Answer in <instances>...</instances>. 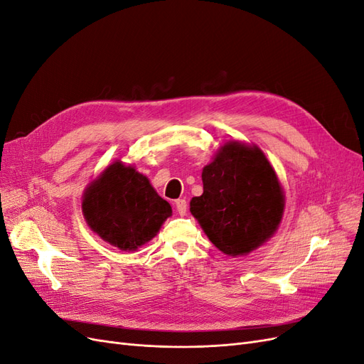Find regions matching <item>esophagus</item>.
I'll return each mask as SVG.
<instances>
[{
    "mask_svg": "<svg viewBox=\"0 0 364 364\" xmlns=\"http://www.w3.org/2000/svg\"><path fill=\"white\" fill-rule=\"evenodd\" d=\"M186 208H188V205H186L185 199L176 200V211L179 213V215H185L186 214Z\"/></svg>",
    "mask_w": 364,
    "mask_h": 364,
    "instance_id": "34e87169",
    "label": "esophagus"
}]
</instances>
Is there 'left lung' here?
I'll return each mask as SVG.
<instances>
[{
    "label": "left lung",
    "instance_id": "left-lung-1",
    "mask_svg": "<svg viewBox=\"0 0 364 364\" xmlns=\"http://www.w3.org/2000/svg\"><path fill=\"white\" fill-rule=\"evenodd\" d=\"M203 194L190 211L225 255L245 257L277 232L285 194L272 164L257 144L228 141L202 170Z\"/></svg>",
    "mask_w": 364,
    "mask_h": 364
}]
</instances>
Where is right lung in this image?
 Returning <instances> with one entry per match:
<instances>
[{
    "label": "right lung",
    "instance_id": "right-lung-1",
    "mask_svg": "<svg viewBox=\"0 0 364 364\" xmlns=\"http://www.w3.org/2000/svg\"><path fill=\"white\" fill-rule=\"evenodd\" d=\"M82 211L94 234L123 252L149 243L173 213L147 176L121 159L87 183Z\"/></svg>",
    "mask_w": 364,
    "mask_h": 364
}]
</instances>
